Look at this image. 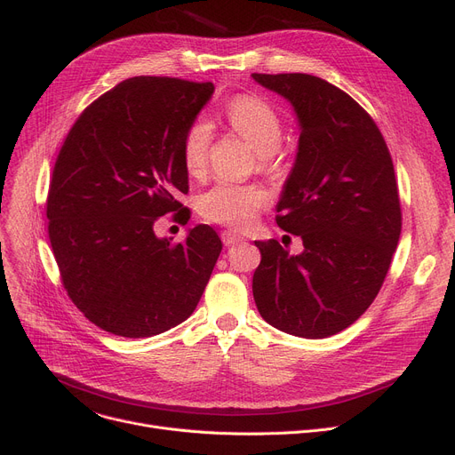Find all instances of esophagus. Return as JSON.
Here are the masks:
<instances>
[{"mask_svg":"<svg viewBox=\"0 0 455 455\" xmlns=\"http://www.w3.org/2000/svg\"><path fill=\"white\" fill-rule=\"evenodd\" d=\"M221 240H223V243L228 247V245H234V243H242V242H243V235L235 234V232H232V230H225V232L221 234Z\"/></svg>","mask_w":455,"mask_h":455,"instance_id":"1","label":"esophagus"}]
</instances>
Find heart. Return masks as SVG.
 I'll return each mask as SVG.
<instances>
[{"label":"heart","mask_w":455,"mask_h":455,"mask_svg":"<svg viewBox=\"0 0 455 455\" xmlns=\"http://www.w3.org/2000/svg\"><path fill=\"white\" fill-rule=\"evenodd\" d=\"M227 117L232 129L242 134L259 156L264 165H275L276 151L282 146L283 127L276 110L254 95H240L228 108ZM213 138L212 122L206 117L196 119L182 140V160L191 177H201L208 165ZM267 203L264 189L256 186H240L220 182L210 188L199 199V210L206 220L245 228L256 220L258 210Z\"/></svg>","instance_id":"obj_1"}]
</instances>
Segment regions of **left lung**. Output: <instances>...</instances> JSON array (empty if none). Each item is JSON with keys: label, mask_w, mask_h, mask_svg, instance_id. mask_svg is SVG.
Listing matches in <instances>:
<instances>
[{"label": "left lung", "mask_w": 455, "mask_h": 455, "mask_svg": "<svg viewBox=\"0 0 455 455\" xmlns=\"http://www.w3.org/2000/svg\"><path fill=\"white\" fill-rule=\"evenodd\" d=\"M252 79L297 117L299 146L276 223L304 245L290 254L276 240L254 242V302L285 333L330 338L365 314L389 271L402 228L393 160L372 117L338 86L307 74Z\"/></svg>", "instance_id": "obj_1"}]
</instances>
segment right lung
<instances>
[{
    "label": "right lung",
    "mask_w": 455,
    "mask_h": 455,
    "mask_svg": "<svg viewBox=\"0 0 455 455\" xmlns=\"http://www.w3.org/2000/svg\"><path fill=\"white\" fill-rule=\"evenodd\" d=\"M213 90L122 81L79 116L59 153L47 196L53 254L69 299L114 336L151 338L184 323L220 258L208 225L188 228L182 243L155 234L160 215L182 207V140Z\"/></svg>",
    "instance_id": "add662e5"
}]
</instances>
